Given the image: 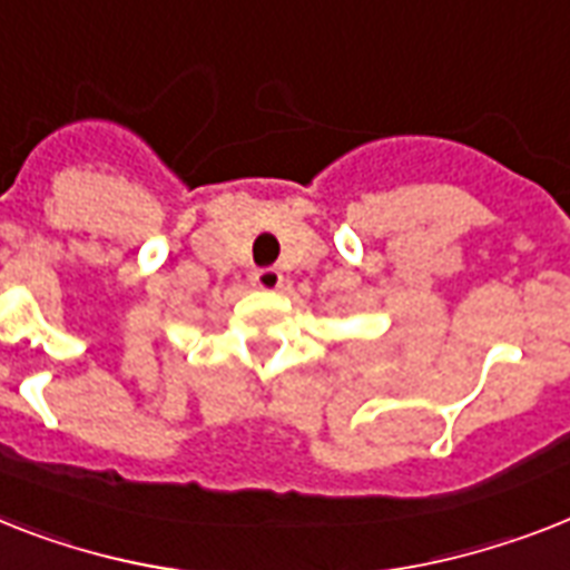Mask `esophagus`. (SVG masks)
Returning <instances> with one entry per match:
<instances>
[{"mask_svg":"<svg viewBox=\"0 0 570 570\" xmlns=\"http://www.w3.org/2000/svg\"><path fill=\"white\" fill-rule=\"evenodd\" d=\"M252 284L257 286V289H263V293H275V289L284 286V275L277 269H257L252 275Z\"/></svg>","mask_w":570,"mask_h":570,"instance_id":"obj_1","label":"esophagus"}]
</instances>
